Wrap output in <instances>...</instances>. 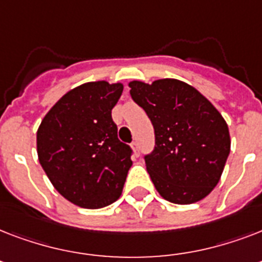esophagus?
Here are the masks:
<instances>
[{"mask_svg":"<svg viewBox=\"0 0 262 262\" xmlns=\"http://www.w3.org/2000/svg\"><path fill=\"white\" fill-rule=\"evenodd\" d=\"M130 147H132V149H133V154H135L136 156H139V154H140L139 143H137V141H133V143L130 144Z\"/></svg>","mask_w":262,"mask_h":262,"instance_id":"esophagus-1","label":"esophagus"}]
</instances>
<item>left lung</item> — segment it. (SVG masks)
<instances>
[{
  "instance_id": "obj_1",
  "label": "left lung",
  "mask_w": 262,
  "mask_h": 262,
  "mask_svg": "<svg viewBox=\"0 0 262 262\" xmlns=\"http://www.w3.org/2000/svg\"><path fill=\"white\" fill-rule=\"evenodd\" d=\"M129 87L155 129V148L144 159L156 190L181 205L207 197L220 181L231 147L222 114L179 80L130 81Z\"/></svg>"
}]
</instances>
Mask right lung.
I'll list each match as a JSON object with an SVG mask.
<instances>
[{
    "mask_svg": "<svg viewBox=\"0 0 262 262\" xmlns=\"http://www.w3.org/2000/svg\"><path fill=\"white\" fill-rule=\"evenodd\" d=\"M121 83L92 81L63 95L36 133L39 163L59 194L98 209L119 199L132 167V148L118 140L111 110Z\"/></svg>",
    "mask_w": 262,
    "mask_h": 262,
    "instance_id": "add662e5",
    "label": "right lung"
}]
</instances>
